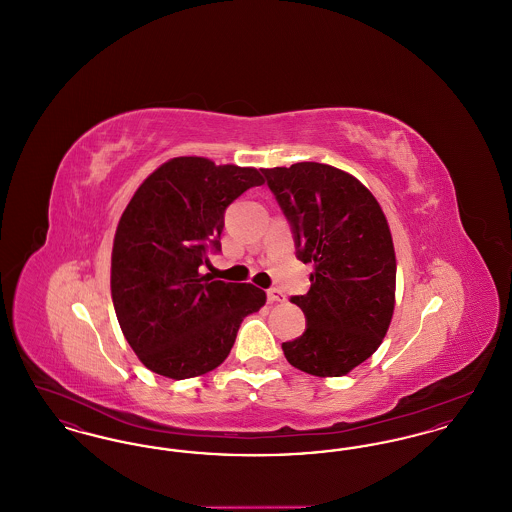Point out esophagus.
Segmentation results:
<instances>
[{
  "label": "esophagus",
  "mask_w": 512,
  "mask_h": 512,
  "mask_svg": "<svg viewBox=\"0 0 512 512\" xmlns=\"http://www.w3.org/2000/svg\"><path fill=\"white\" fill-rule=\"evenodd\" d=\"M267 295L270 303H284V301H286V293L282 292V290H278V288H270Z\"/></svg>",
  "instance_id": "obj_1"
}]
</instances>
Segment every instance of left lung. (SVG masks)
I'll list each match as a JSON object with an SVG mask.
<instances>
[{"mask_svg":"<svg viewBox=\"0 0 512 512\" xmlns=\"http://www.w3.org/2000/svg\"><path fill=\"white\" fill-rule=\"evenodd\" d=\"M290 220L297 257L313 263L311 290L295 295L307 318L282 343L290 365L320 378L345 376L380 347L395 309L390 224L363 182L322 163L263 169Z\"/></svg>","mask_w":512,"mask_h":512,"instance_id":"left-lung-1","label":"left lung"}]
</instances>
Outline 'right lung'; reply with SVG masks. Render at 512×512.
<instances>
[{
    "label": "right lung",
    "mask_w": 512,
    "mask_h": 512,
    "mask_svg": "<svg viewBox=\"0 0 512 512\" xmlns=\"http://www.w3.org/2000/svg\"><path fill=\"white\" fill-rule=\"evenodd\" d=\"M265 180L253 167L174 157L151 172L117 224L111 297L138 359L165 378L207 374L228 357L240 324L267 303L253 284L199 267L220 249L226 207Z\"/></svg>",
    "instance_id": "right-lung-1"
}]
</instances>
